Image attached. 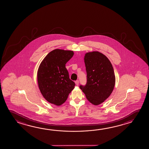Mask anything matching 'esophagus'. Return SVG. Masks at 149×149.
<instances>
[{
  "mask_svg": "<svg viewBox=\"0 0 149 149\" xmlns=\"http://www.w3.org/2000/svg\"><path fill=\"white\" fill-rule=\"evenodd\" d=\"M75 83H76V85H79V80H76V81H75Z\"/></svg>",
  "mask_w": 149,
  "mask_h": 149,
  "instance_id": "1",
  "label": "esophagus"
}]
</instances>
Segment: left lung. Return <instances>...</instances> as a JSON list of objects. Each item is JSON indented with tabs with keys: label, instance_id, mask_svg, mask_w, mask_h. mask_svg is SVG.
<instances>
[{
	"label": "left lung",
	"instance_id": "1",
	"mask_svg": "<svg viewBox=\"0 0 149 149\" xmlns=\"http://www.w3.org/2000/svg\"><path fill=\"white\" fill-rule=\"evenodd\" d=\"M84 63L87 82L85 85H80V88L91 103L98 105L113 90L116 82L113 68L109 59L97 51L85 54Z\"/></svg>",
	"mask_w": 149,
	"mask_h": 149
}]
</instances>
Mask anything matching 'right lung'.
Segmentation results:
<instances>
[{
    "mask_svg": "<svg viewBox=\"0 0 149 149\" xmlns=\"http://www.w3.org/2000/svg\"><path fill=\"white\" fill-rule=\"evenodd\" d=\"M73 54L72 51L55 49L50 52L40 64L37 73L39 88L50 103L61 105L74 88L75 83L70 79L65 67Z\"/></svg>",
    "mask_w": 149,
    "mask_h": 149,
    "instance_id": "add662e5",
    "label": "right lung"
}]
</instances>
